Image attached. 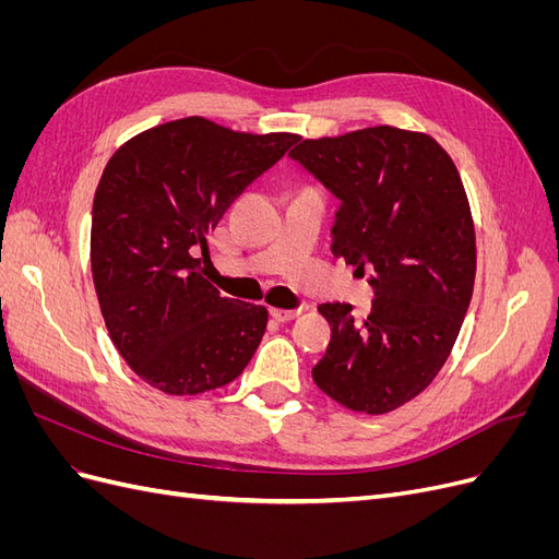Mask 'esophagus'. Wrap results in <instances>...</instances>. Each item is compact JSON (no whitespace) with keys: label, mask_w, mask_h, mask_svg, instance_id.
Segmentation results:
<instances>
[{"label":"esophagus","mask_w":559,"mask_h":559,"mask_svg":"<svg viewBox=\"0 0 559 559\" xmlns=\"http://www.w3.org/2000/svg\"><path fill=\"white\" fill-rule=\"evenodd\" d=\"M270 314H273V319L277 321H292L300 314V310H282V308H270Z\"/></svg>","instance_id":"obj_1"}]
</instances>
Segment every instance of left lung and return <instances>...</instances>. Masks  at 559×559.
Here are the masks:
<instances>
[{"label": "left lung", "mask_w": 559, "mask_h": 559, "mask_svg": "<svg viewBox=\"0 0 559 559\" xmlns=\"http://www.w3.org/2000/svg\"><path fill=\"white\" fill-rule=\"evenodd\" d=\"M289 156L341 200L335 259L373 270V310L324 302L331 343L317 386L354 413L413 401L448 361L476 280V230L460 173L425 132L376 126L302 140Z\"/></svg>", "instance_id": "8db88e82"}]
</instances>
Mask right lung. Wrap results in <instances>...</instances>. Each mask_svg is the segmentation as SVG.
<instances>
[{
	"mask_svg": "<svg viewBox=\"0 0 559 559\" xmlns=\"http://www.w3.org/2000/svg\"><path fill=\"white\" fill-rule=\"evenodd\" d=\"M296 142L189 116L134 134L109 158L93 200V282L114 347L158 392L224 386L257 352L267 310L224 298L200 263L233 200Z\"/></svg>",
	"mask_w": 559,
	"mask_h": 559,
	"instance_id": "obj_1",
	"label": "right lung"
}]
</instances>
